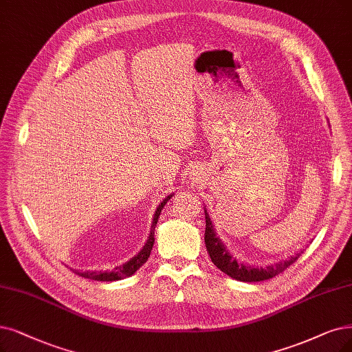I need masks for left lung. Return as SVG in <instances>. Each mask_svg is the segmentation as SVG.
<instances>
[{
  "label": "left lung",
  "instance_id": "1",
  "mask_svg": "<svg viewBox=\"0 0 352 352\" xmlns=\"http://www.w3.org/2000/svg\"><path fill=\"white\" fill-rule=\"evenodd\" d=\"M205 219H206V228H205V244H206V250L208 254L212 260V263L218 267L221 272H223L225 274H228L230 277L240 280V282H263V280H269L273 278L276 276H278L280 273H283L290 264H293L294 261L298 260V257L300 254H298L296 257H292L290 260H286L285 263H278L276 265H269L263 269V267H248L245 264L236 263L235 258H232V256L230 252L225 250L223 244L221 243L219 238L215 235L214 231V225L210 218L208 217L206 210H205Z\"/></svg>",
  "mask_w": 352,
  "mask_h": 352
}]
</instances>
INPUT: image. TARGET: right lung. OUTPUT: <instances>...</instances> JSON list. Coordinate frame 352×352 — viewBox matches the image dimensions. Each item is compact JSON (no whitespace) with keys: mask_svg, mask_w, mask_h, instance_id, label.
Returning a JSON list of instances; mask_svg holds the SVG:
<instances>
[{"mask_svg":"<svg viewBox=\"0 0 352 352\" xmlns=\"http://www.w3.org/2000/svg\"><path fill=\"white\" fill-rule=\"evenodd\" d=\"M170 198H172V195H168L167 198L163 199V202L159 205L156 214H154V219H153V223H151V232H150L148 240H147L146 245L143 247V250L140 251L134 258H131L129 263H125V264L117 267L116 270H112L109 273H107V272H104V273H101V272H98V273L96 272H76V270H75V273L78 276L85 277V278L96 280V282H116V280H121V278L133 276L150 257V252H151V248H153V244H154V228H156V223H157V219L160 217L163 206L167 204V201Z\"/></svg>","mask_w":352,"mask_h":352,"instance_id":"right-lung-1","label":"right lung"}]
</instances>
